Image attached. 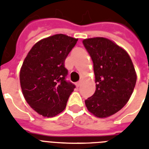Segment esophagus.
Wrapping results in <instances>:
<instances>
[{
    "instance_id": "34e87169",
    "label": "esophagus",
    "mask_w": 149,
    "mask_h": 149,
    "mask_svg": "<svg viewBox=\"0 0 149 149\" xmlns=\"http://www.w3.org/2000/svg\"><path fill=\"white\" fill-rule=\"evenodd\" d=\"M81 84H82V82H81V81H79V82H77V83H76V86H77V88H79V87L81 86Z\"/></svg>"
}]
</instances>
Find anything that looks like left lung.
I'll use <instances>...</instances> for the list:
<instances>
[{
	"mask_svg": "<svg viewBox=\"0 0 149 149\" xmlns=\"http://www.w3.org/2000/svg\"><path fill=\"white\" fill-rule=\"evenodd\" d=\"M93 63L95 91L85 100L87 109L98 118L114 115L125 106L135 88L137 76L125 49L104 37L83 40Z\"/></svg>",
	"mask_w": 149,
	"mask_h": 149,
	"instance_id": "obj_1",
	"label": "left lung"
}]
</instances>
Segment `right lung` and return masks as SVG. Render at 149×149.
Listing matches in <instances>:
<instances>
[{"label":"right lung","mask_w":149,"mask_h":149,"mask_svg":"<svg viewBox=\"0 0 149 149\" xmlns=\"http://www.w3.org/2000/svg\"><path fill=\"white\" fill-rule=\"evenodd\" d=\"M78 39L55 34L33 46L20 71V83L26 102L38 114L54 117L66 106L75 85L66 80L65 60Z\"/></svg>","instance_id":"right-lung-1"}]
</instances>
